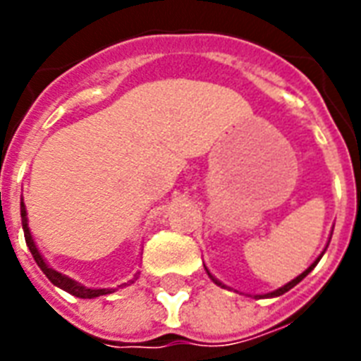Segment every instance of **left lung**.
Returning a JSON list of instances; mask_svg holds the SVG:
<instances>
[{"instance_id": "8db88e82", "label": "left lung", "mask_w": 361, "mask_h": 361, "mask_svg": "<svg viewBox=\"0 0 361 361\" xmlns=\"http://www.w3.org/2000/svg\"><path fill=\"white\" fill-rule=\"evenodd\" d=\"M320 258H322V255H320V257L317 258V260H314V262L311 264V266H309V268L305 269V271H303V274H300V275H298L296 279H292L290 283H286L285 286H281V288H277V290H274V292H268V294H264V296H255V298H275V296H281V294H285V292H288V290H290V288H292V286H296L298 283H300V281H302L303 277H305V275H307L309 271H311V269H313L314 266H317V264H319V260H320ZM206 271H208V268H206ZM208 275H209V277H212V281H214L215 285H219V286H225V285H223V283H221V281H217V279H215L214 275L209 274V271H208Z\"/></svg>"}]
</instances>
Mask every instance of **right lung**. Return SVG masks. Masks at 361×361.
Wrapping results in <instances>:
<instances>
[{
    "instance_id": "1",
    "label": "right lung",
    "mask_w": 361,
    "mask_h": 361,
    "mask_svg": "<svg viewBox=\"0 0 361 361\" xmlns=\"http://www.w3.org/2000/svg\"><path fill=\"white\" fill-rule=\"evenodd\" d=\"M20 215H22V228H24V238H25V243H27V247H30L31 255H33V258H35L37 266L42 269V274L47 275L48 279H50V283L56 286H59V288H63L65 292H69V294H73V296L76 298H99V296H104V294H110V292H114V288H87V286L80 285V283H76V281H73L71 277H67V275L59 274V271H56V269H52L50 266H48L47 262H44V258H42V255L39 252V249H37L35 241H33V238H31V232H30V226H27V214H25V206L24 202L20 204ZM136 279V275H135ZM133 283V281H130ZM123 285H127V283H123ZM120 285V286H123Z\"/></svg>"
}]
</instances>
